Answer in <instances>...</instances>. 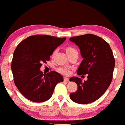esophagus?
I'll return each mask as SVG.
<instances>
[{"label": "esophagus", "mask_w": 125, "mask_h": 125, "mask_svg": "<svg viewBox=\"0 0 125 125\" xmlns=\"http://www.w3.org/2000/svg\"><path fill=\"white\" fill-rule=\"evenodd\" d=\"M63 79H64V81H66V82L69 81V79L67 78V77H63Z\"/></svg>", "instance_id": "esophagus-1"}]
</instances>
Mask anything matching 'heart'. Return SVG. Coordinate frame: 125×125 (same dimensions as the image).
<instances>
[{
  "instance_id": "1",
  "label": "heart",
  "mask_w": 125,
  "mask_h": 125,
  "mask_svg": "<svg viewBox=\"0 0 125 125\" xmlns=\"http://www.w3.org/2000/svg\"><path fill=\"white\" fill-rule=\"evenodd\" d=\"M66 53L67 54L71 53L74 52H77L76 50L75 49H74L72 47H67V48L66 49ZM54 52H53V54H54ZM58 71L59 72H60L61 73L64 74V75H67V74H69L70 73V69L69 68L67 67H61L58 68Z\"/></svg>"
}]
</instances>
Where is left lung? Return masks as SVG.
<instances>
[{
	"label": "left lung",
	"instance_id": "left-lung-1",
	"mask_svg": "<svg viewBox=\"0 0 125 125\" xmlns=\"http://www.w3.org/2000/svg\"><path fill=\"white\" fill-rule=\"evenodd\" d=\"M69 40L78 46L82 61L77 74H87V80L82 82L78 77L70 81L75 82L77 90L70 94L74 102L87 104L100 98L111 83L115 61L109 44L102 38L92 34L71 38Z\"/></svg>",
	"mask_w": 125,
	"mask_h": 125
}]
</instances>
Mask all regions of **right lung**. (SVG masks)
<instances>
[{"label":"right lung","instance_id":"right-lung-1","mask_svg":"<svg viewBox=\"0 0 125 125\" xmlns=\"http://www.w3.org/2000/svg\"><path fill=\"white\" fill-rule=\"evenodd\" d=\"M65 40L66 38L37 35L28 37L17 46L11 69L16 86L27 99L37 103L46 101L52 96L56 85L63 81L56 72L44 74L40 68Z\"/></svg>","mask_w":125,"mask_h":125}]
</instances>
